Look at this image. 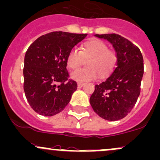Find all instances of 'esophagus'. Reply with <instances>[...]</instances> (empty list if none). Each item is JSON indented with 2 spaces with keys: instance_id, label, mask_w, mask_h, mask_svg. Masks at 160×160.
<instances>
[{
  "instance_id": "obj_1",
  "label": "esophagus",
  "mask_w": 160,
  "mask_h": 160,
  "mask_svg": "<svg viewBox=\"0 0 160 160\" xmlns=\"http://www.w3.org/2000/svg\"><path fill=\"white\" fill-rule=\"evenodd\" d=\"M83 85H84V83H83V82H79V83H77V87H78L79 88L82 87Z\"/></svg>"
}]
</instances>
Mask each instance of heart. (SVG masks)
Instances as JSON below:
<instances>
[{
    "mask_svg": "<svg viewBox=\"0 0 160 160\" xmlns=\"http://www.w3.org/2000/svg\"><path fill=\"white\" fill-rule=\"evenodd\" d=\"M83 59L86 66L70 73V78L78 82L93 80L108 77L113 71L117 63V56L112 50H108L105 42L99 39H92L83 43L80 51L72 48L67 58V65L70 69L74 70L83 63Z\"/></svg>",
    "mask_w": 160,
    "mask_h": 160,
    "instance_id": "obj_1",
    "label": "heart"
}]
</instances>
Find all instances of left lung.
Wrapping results in <instances>:
<instances>
[{
  "label": "left lung",
  "instance_id": "8db88e82",
  "mask_svg": "<svg viewBox=\"0 0 160 160\" xmlns=\"http://www.w3.org/2000/svg\"><path fill=\"white\" fill-rule=\"evenodd\" d=\"M108 40L117 53V67L100 84L90 98L94 112L104 120L124 118L132 110L140 93L143 76V58L140 50L123 37L116 33L95 34Z\"/></svg>",
  "mask_w": 160,
  "mask_h": 160
}]
</instances>
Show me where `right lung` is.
I'll list each match as a JSON object with an SVG mask.
<instances>
[{"mask_svg": "<svg viewBox=\"0 0 160 160\" xmlns=\"http://www.w3.org/2000/svg\"><path fill=\"white\" fill-rule=\"evenodd\" d=\"M87 35L51 32L38 38L28 48L23 70V90L36 112L51 117L61 112L69 103L77 83L68 80L67 54Z\"/></svg>", "mask_w": 160, "mask_h": 160, "instance_id": "add662e5", "label": "right lung"}]
</instances>
